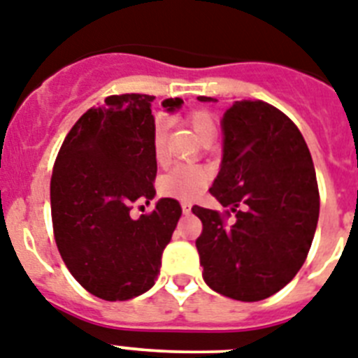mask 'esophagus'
I'll use <instances>...</instances> for the list:
<instances>
[{"label": "esophagus", "mask_w": 358, "mask_h": 358, "mask_svg": "<svg viewBox=\"0 0 358 358\" xmlns=\"http://www.w3.org/2000/svg\"><path fill=\"white\" fill-rule=\"evenodd\" d=\"M181 208H182V212H185V213H190L192 203H188V201H182V203H181Z\"/></svg>", "instance_id": "obj_1"}]
</instances>
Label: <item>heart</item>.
Here are the masks:
<instances>
[{"instance_id": "b5f03b06", "label": "heart", "mask_w": 358, "mask_h": 358, "mask_svg": "<svg viewBox=\"0 0 358 358\" xmlns=\"http://www.w3.org/2000/svg\"><path fill=\"white\" fill-rule=\"evenodd\" d=\"M188 123L192 130L197 134L201 141L210 134H215L212 115L204 110H195L188 115ZM164 146H166V121L163 117L155 119L154 132H152V150L157 163L164 161ZM210 181V170L206 166H197V164H177L170 168L164 176L159 179V190L166 197H176V199H194L204 186Z\"/></svg>"}]
</instances>
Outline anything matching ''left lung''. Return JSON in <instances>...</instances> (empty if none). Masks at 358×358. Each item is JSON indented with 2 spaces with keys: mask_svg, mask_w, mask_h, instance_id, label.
Returning <instances> with one entry per match:
<instances>
[{
  "mask_svg": "<svg viewBox=\"0 0 358 358\" xmlns=\"http://www.w3.org/2000/svg\"><path fill=\"white\" fill-rule=\"evenodd\" d=\"M222 132L221 172L210 194L226 212L192 208L203 222L195 241L203 279L224 297L262 301L306 261L319 221L315 168L295 123L264 101H235Z\"/></svg>",
  "mask_w": 358,
  "mask_h": 358,
  "instance_id": "8db88e82",
  "label": "left lung"
}]
</instances>
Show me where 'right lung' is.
Returning <instances> with one entry per match:
<instances>
[{
    "mask_svg": "<svg viewBox=\"0 0 358 358\" xmlns=\"http://www.w3.org/2000/svg\"><path fill=\"white\" fill-rule=\"evenodd\" d=\"M154 96H108L66 134L50 179L54 239L65 266L88 293L128 301L155 284L161 255L182 210L164 197L134 221L136 201L154 199ZM182 99H164L168 110Z\"/></svg>",
    "mask_w": 358,
    "mask_h": 358,
    "instance_id": "obj_1",
    "label": "right lung"
}]
</instances>
